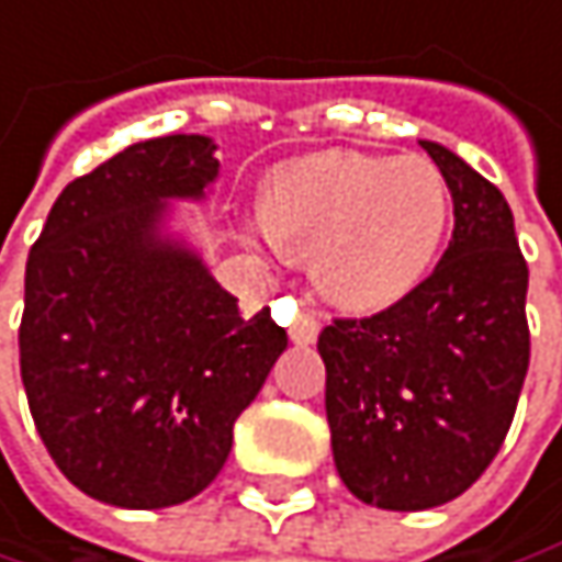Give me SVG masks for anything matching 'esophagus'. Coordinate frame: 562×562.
Segmentation results:
<instances>
[{
  "label": "esophagus",
  "instance_id": "esophagus-1",
  "mask_svg": "<svg viewBox=\"0 0 562 562\" xmlns=\"http://www.w3.org/2000/svg\"><path fill=\"white\" fill-rule=\"evenodd\" d=\"M318 331H322V318L315 312H299L295 322H292V328H289V337L295 344H312L318 337Z\"/></svg>",
  "mask_w": 562,
  "mask_h": 562
}]
</instances>
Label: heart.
<instances>
[{
    "instance_id": "obj_1",
    "label": "heart",
    "mask_w": 562,
    "mask_h": 562,
    "mask_svg": "<svg viewBox=\"0 0 562 562\" xmlns=\"http://www.w3.org/2000/svg\"><path fill=\"white\" fill-rule=\"evenodd\" d=\"M263 222L285 254L315 257L331 302L373 312L428 273L450 225V189L425 157L331 150L273 170Z\"/></svg>"
}]
</instances>
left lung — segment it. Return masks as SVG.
<instances>
[{
    "instance_id": "1",
    "label": "left lung",
    "mask_w": 562,
    "mask_h": 562,
    "mask_svg": "<svg viewBox=\"0 0 562 562\" xmlns=\"http://www.w3.org/2000/svg\"><path fill=\"white\" fill-rule=\"evenodd\" d=\"M453 199V237L425 282L318 337L334 467L367 505L437 508L476 483L528 376V263L505 195L422 140Z\"/></svg>"
}]
</instances>
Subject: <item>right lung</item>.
Masks as SVG:
<instances>
[{
    "label": "right lung",
    "mask_w": 562,
    "mask_h": 562,
    "mask_svg": "<svg viewBox=\"0 0 562 562\" xmlns=\"http://www.w3.org/2000/svg\"><path fill=\"white\" fill-rule=\"evenodd\" d=\"M215 150L205 134L131 144L57 195L27 254L31 418L60 473L105 505L199 495L289 344L270 308L244 318L167 231L170 202H202L218 179Z\"/></svg>",
    "instance_id": "add662e5"
}]
</instances>
